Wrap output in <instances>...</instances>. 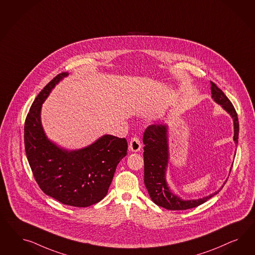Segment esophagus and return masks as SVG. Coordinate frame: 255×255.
Segmentation results:
<instances>
[{"label":"esophagus","mask_w":255,"mask_h":255,"mask_svg":"<svg viewBox=\"0 0 255 255\" xmlns=\"http://www.w3.org/2000/svg\"><path fill=\"white\" fill-rule=\"evenodd\" d=\"M141 142H140V139L137 136H133L132 138L130 140V143H129V148L131 151L133 152H137L140 149H141Z\"/></svg>","instance_id":"34e87169"}]
</instances>
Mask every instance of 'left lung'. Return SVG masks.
Masks as SVG:
<instances>
[{
  "label": "left lung",
  "instance_id": "left-lung-1",
  "mask_svg": "<svg viewBox=\"0 0 255 255\" xmlns=\"http://www.w3.org/2000/svg\"><path fill=\"white\" fill-rule=\"evenodd\" d=\"M211 94L213 100L221 105L230 114L234 122V141L239 142L240 124L237 111L224 92L210 81ZM144 147V182L151 200L156 205L169 210H185L198 207L219 193L222 188L209 196L196 200H182L176 194L171 193L165 178V172L168 164V139L167 126L162 124L149 125L143 135Z\"/></svg>",
  "mask_w": 255,
  "mask_h": 255
}]
</instances>
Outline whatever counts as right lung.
<instances>
[{"mask_svg":"<svg viewBox=\"0 0 255 255\" xmlns=\"http://www.w3.org/2000/svg\"><path fill=\"white\" fill-rule=\"evenodd\" d=\"M68 73H61L40 92L25 120L24 143L33 177L46 195L64 205L86 208L108 193L118 163L127 154V140L105 134L77 150L58 147L41 124L42 104Z\"/></svg>","mask_w":255,"mask_h":255,"instance_id":"add662e5","label":"right lung"}]
</instances>
